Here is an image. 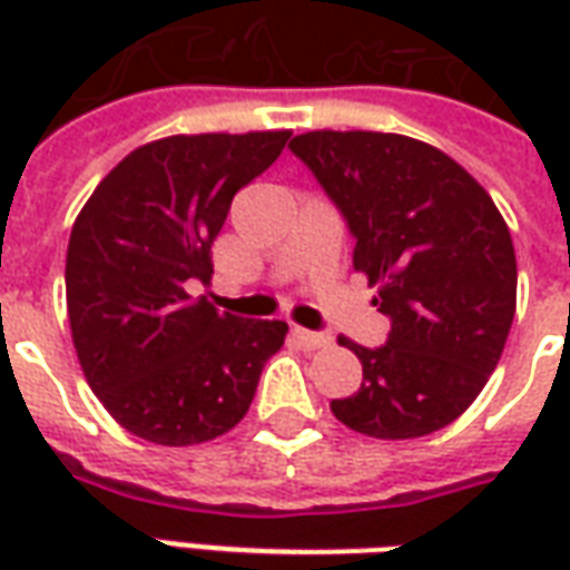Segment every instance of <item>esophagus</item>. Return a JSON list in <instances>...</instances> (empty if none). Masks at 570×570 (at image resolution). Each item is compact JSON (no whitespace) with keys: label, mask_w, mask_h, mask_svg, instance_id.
<instances>
[{"label":"esophagus","mask_w":570,"mask_h":570,"mask_svg":"<svg viewBox=\"0 0 570 570\" xmlns=\"http://www.w3.org/2000/svg\"><path fill=\"white\" fill-rule=\"evenodd\" d=\"M293 335H296V342L305 347V351H321V347H330V342H333L330 335L311 333V330H302V326H296V330H293Z\"/></svg>","instance_id":"1"}]
</instances>
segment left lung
Wrapping results in <instances>:
<instances>
[{
	"mask_svg": "<svg viewBox=\"0 0 570 570\" xmlns=\"http://www.w3.org/2000/svg\"><path fill=\"white\" fill-rule=\"evenodd\" d=\"M357 237L354 272L379 289L387 345H338L363 363L330 409L375 440L452 424L485 387L515 314V249L485 188L430 142L375 130H308L289 142Z\"/></svg>",
	"mask_w": 570,
	"mask_h": 570,
	"instance_id": "1",
	"label": "left lung"
}]
</instances>
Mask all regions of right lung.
<instances>
[{"label":"right lung","instance_id":"add662e5","mask_svg":"<svg viewBox=\"0 0 570 570\" xmlns=\"http://www.w3.org/2000/svg\"><path fill=\"white\" fill-rule=\"evenodd\" d=\"M289 130L174 134L134 149L72 223L67 311L81 372L106 412L155 445H198L247 415L284 321H240L188 286L213 277L232 198Z\"/></svg>","mask_w":570,"mask_h":570}]
</instances>
